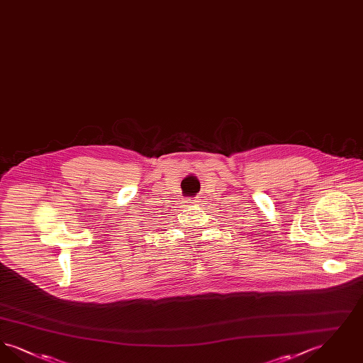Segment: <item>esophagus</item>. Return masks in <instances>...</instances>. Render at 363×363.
Masks as SVG:
<instances>
[{
    "label": "esophagus",
    "mask_w": 363,
    "mask_h": 363,
    "mask_svg": "<svg viewBox=\"0 0 363 363\" xmlns=\"http://www.w3.org/2000/svg\"><path fill=\"white\" fill-rule=\"evenodd\" d=\"M200 200H201L200 197H196V199H191L190 201H186V203H193V204H197V203H200Z\"/></svg>",
    "instance_id": "esophagus-1"
}]
</instances>
